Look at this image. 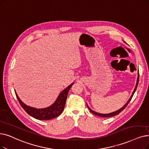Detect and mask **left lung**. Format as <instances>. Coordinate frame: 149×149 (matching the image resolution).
Returning <instances> with one entry per match:
<instances>
[{
    "label": "left lung",
    "mask_w": 149,
    "mask_h": 149,
    "mask_svg": "<svg viewBox=\"0 0 149 149\" xmlns=\"http://www.w3.org/2000/svg\"><path fill=\"white\" fill-rule=\"evenodd\" d=\"M139 74L138 73V79H137V82H136V86H135V88H134V91H133V94H132V96H131V97L130 98V99H129L128 100V102L126 103V104L122 108H121L120 109H119V110H118V111H114V112H113V113H109V114H100V113H96V112H95V111H93L92 109H91L89 108V107L88 106V105H87V107H88V109H89V111L91 112L93 114H95V115H96V116H100V117H102V118H108V117H112V116H116V115H118V114H119L121 111H122L123 110H124V109L126 108V107L127 106V105L129 103V102H130V100H132V97H133V94H134V93H135V91H136V88H137V87H138V83H139Z\"/></svg>",
    "instance_id": "left-lung-1"
}]
</instances>
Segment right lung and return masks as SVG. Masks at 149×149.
<instances>
[{
    "mask_svg": "<svg viewBox=\"0 0 149 149\" xmlns=\"http://www.w3.org/2000/svg\"><path fill=\"white\" fill-rule=\"evenodd\" d=\"M73 84L72 83L63 91L52 105L44 109H36L27 106L19 98L16 92L15 94L20 105L27 114L38 120H50L58 117L63 112L65 107L68 92Z\"/></svg>",
    "mask_w": 149,
    "mask_h": 149,
    "instance_id": "1",
    "label": "right lung"
}]
</instances>
